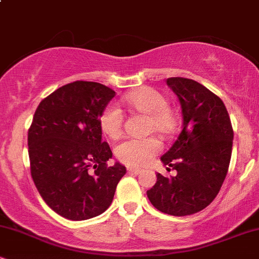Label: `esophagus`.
Here are the masks:
<instances>
[{"instance_id":"34e87169","label":"esophagus","mask_w":259,"mask_h":259,"mask_svg":"<svg viewBox=\"0 0 259 259\" xmlns=\"http://www.w3.org/2000/svg\"><path fill=\"white\" fill-rule=\"evenodd\" d=\"M141 171L142 170L140 168H134V167L127 168V173H130V174H140Z\"/></svg>"}]
</instances>
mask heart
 <instances>
[{"mask_svg":"<svg viewBox=\"0 0 259 259\" xmlns=\"http://www.w3.org/2000/svg\"><path fill=\"white\" fill-rule=\"evenodd\" d=\"M124 101L135 111L151 115V129L167 132L171 127V115L168 111V101L160 92L153 89H139L124 96ZM123 111L114 103L107 106L101 115V127L109 138L114 139L120 135L123 129ZM163 145L159 139L153 138H130L121 141L115 148V154L123 163L135 167L147 164L151 159L160 152Z\"/></svg>","mask_w":259,"mask_h":259,"instance_id":"b5f03b06","label":"heart"}]
</instances>
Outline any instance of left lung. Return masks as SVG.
<instances>
[{
    "mask_svg": "<svg viewBox=\"0 0 259 259\" xmlns=\"http://www.w3.org/2000/svg\"><path fill=\"white\" fill-rule=\"evenodd\" d=\"M167 85L179 99L183 127L160 160L177 175L157 173L147 197L160 212L184 217L204 209L218 195L230 164L234 132L223 101L200 82L169 78Z\"/></svg>",
    "mask_w": 259,
    "mask_h": 259,
    "instance_id": "left-lung-1",
    "label": "left lung"
}]
</instances>
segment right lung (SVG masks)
<instances>
[{
    "label": "right lung",
    "mask_w": 259,
    "mask_h": 259,
    "mask_svg": "<svg viewBox=\"0 0 259 259\" xmlns=\"http://www.w3.org/2000/svg\"><path fill=\"white\" fill-rule=\"evenodd\" d=\"M115 92L92 81H74L42 100L28 133L31 177L47 206L69 221L102 214L126 173L108 167L101 115Z\"/></svg>",
    "instance_id": "1"
}]
</instances>
